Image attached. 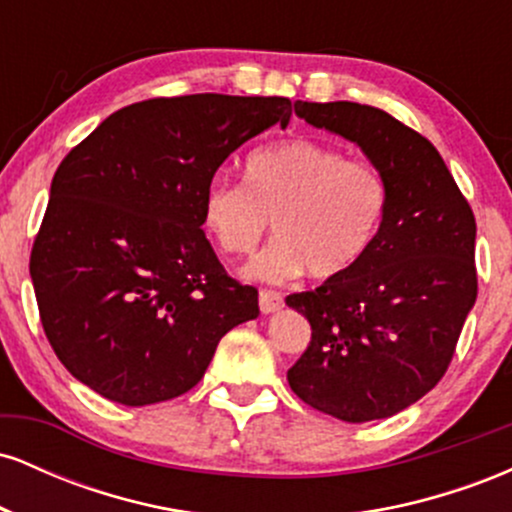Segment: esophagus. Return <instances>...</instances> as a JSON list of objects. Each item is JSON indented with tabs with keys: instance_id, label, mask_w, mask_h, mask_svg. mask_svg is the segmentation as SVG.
<instances>
[{
	"instance_id": "obj_1",
	"label": "esophagus",
	"mask_w": 512,
	"mask_h": 512,
	"mask_svg": "<svg viewBox=\"0 0 512 512\" xmlns=\"http://www.w3.org/2000/svg\"><path fill=\"white\" fill-rule=\"evenodd\" d=\"M281 308H284V298H281V293L260 291V310L264 315H272Z\"/></svg>"
}]
</instances>
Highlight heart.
<instances>
[{
    "label": "heart",
    "instance_id": "obj_1",
    "mask_svg": "<svg viewBox=\"0 0 512 512\" xmlns=\"http://www.w3.org/2000/svg\"><path fill=\"white\" fill-rule=\"evenodd\" d=\"M385 211L380 168L313 139L252 151L245 185L214 178L202 197L204 228L228 255H250L272 221L276 240L243 269L272 284L305 269L315 279L346 274L375 243Z\"/></svg>",
    "mask_w": 512,
    "mask_h": 512
}]
</instances>
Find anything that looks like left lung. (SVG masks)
Segmentation results:
<instances>
[{
  "label": "left lung",
  "mask_w": 512,
  "mask_h": 512,
  "mask_svg": "<svg viewBox=\"0 0 512 512\" xmlns=\"http://www.w3.org/2000/svg\"><path fill=\"white\" fill-rule=\"evenodd\" d=\"M293 108L380 168L387 211L349 272L286 298L313 330L286 378L334 419H387L431 392L450 366L477 301V221L436 146L385 110L349 101Z\"/></svg>",
  "instance_id": "1"
}]
</instances>
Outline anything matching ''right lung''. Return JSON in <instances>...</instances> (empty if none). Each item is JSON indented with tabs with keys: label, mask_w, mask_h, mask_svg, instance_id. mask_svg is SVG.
<instances>
[{
	"label": "right lung",
	"mask_w": 512,
	"mask_h": 512,
	"mask_svg": "<svg viewBox=\"0 0 512 512\" xmlns=\"http://www.w3.org/2000/svg\"><path fill=\"white\" fill-rule=\"evenodd\" d=\"M289 120V98H151L64 156L31 279L45 337L79 383L125 407L180 397L223 334L260 315L204 236L202 197L240 144Z\"/></svg>",
	"instance_id": "obj_1"
}]
</instances>
